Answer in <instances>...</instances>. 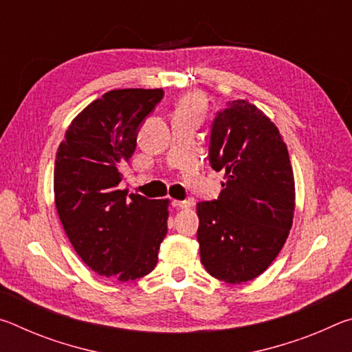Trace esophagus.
<instances>
[{
	"instance_id": "obj_1",
	"label": "esophagus",
	"mask_w": 352,
	"mask_h": 352,
	"mask_svg": "<svg viewBox=\"0 0 352 352\" xmlns=\"http://www.w3.org/2000/svg\"><path fill=\"white\" fill-rule=\"evenodd\" d=\"M172 206L174 208H180V210H188L190 208V201L189 200H172Z\"/></svg>"
}]
</instances>
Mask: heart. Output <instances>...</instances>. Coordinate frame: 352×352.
<instances>
[{"mask_svg":"<svg viewBox=\"0 0 352 352\" xmlns=\"http://www.w3.org/2000/svg\"><path fill=\"white\" fill-rule=\"evenodd\" d=\"M205 113V99L200 96V94H188L184 96L180 102L177 105L175 115H182V116H190L195 119H201Z\"/></svg>","mask_w":352,"mask_h":352,"instance_id":"1","label":"heart"}]
</instances>
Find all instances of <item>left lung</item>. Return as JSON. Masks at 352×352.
<instances>
[{
  "label": "left lung",
  "mask_w": 352,
  "mask_h": 352,
  "mask_svg": "<svg viewBox=\"0 0 352 352\" xmlns=\"http://www.w3.org/2000/svg\"><path fill=\"white\" fill-rule=\"evenodd\" d=\"M208 157L225 183L217 200L197 204L200 261L220 281H252L275 261L294 222L287 146L258 107L237 99L212 121Z\"/></svg>",
  "instance_id": "8db88e82"
}]
</instances>
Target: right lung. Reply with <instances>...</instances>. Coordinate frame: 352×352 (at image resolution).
Masks as SVG:
<instances>
[{
	"label": "right lung",
	"mask_w": 352,
	"mask_h": 352,
	"mask_svg": "<svg viewBox=\"0 0 352 352\" xmlns=\"http://www.w3.org/2000/svg\"><path fill=\"white\" fill-rule=\"evenodd\" d=\"M162 88L111 90L87 105L57 148L56 208L71 245L93 272L126 283L151 273L168 233L169 200L118 189L141 122Z\"/></svg>",
	"instance_id": "right-lung-1"
}]
</instances>
